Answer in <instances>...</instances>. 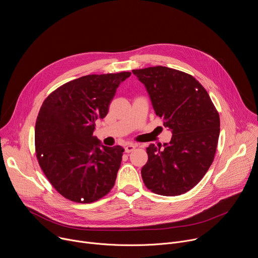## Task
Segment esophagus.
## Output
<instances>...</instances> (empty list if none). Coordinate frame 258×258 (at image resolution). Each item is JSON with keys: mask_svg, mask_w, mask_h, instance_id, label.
<instances>
[{"mask_svg": "<svg viewBox=\"0 0 258 258\" xmlns=\"http://www.w3.org/2000/svg\"><path fill=\"white\" fill-rule=\"evenodd\" d=\"M135 149H136V146L133 145V144H130V145H127V146L125 147L124 151H125V153H131V152H133Z\"/></svg>", "mask_w": 258, "mask_h": 258, "instance_id": "34e87169", "label": "esophagus"}]
</instances>
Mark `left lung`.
Masks as SVG:
<instances>
[{"mask_svg": "<svg viewBox=\"0 0 258 258\" xmlns=\"http://www.w3.org/2000/svg\"><path fill=\"white\" fill-rule=\"evenodd\" d=\"M157 116L171 131L169 143L147 148L141 173L145 186L162 196L190 191L210 167L219 137V115L202 85L179 70L154 66L133 70Z\"/></svg>", "mask_w": 258, "mask_h": 258, "instance_id": "8db88e82", "label": "left lung"}]
</instances>
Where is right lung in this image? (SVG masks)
<instances>
[{
	"mask_svg": "<svg viewBox=\"0 0 258 258\" xmlns=\"http://www.w3.org/2000/svg\"><path fill=\"white\" fill-rule=\"evenodd\" d=\"M131 72L90 75L64 84L44 101L35 122L39 164L56 191L78 203H92L114 186L120 146L107 147L93 136L118 86Z\"/></svg>",
	"mask_w": 258,
	"mask_h": 258,
	"instance_id": "right-lung-1",
	"label": "right lung"
}]
</instances>
